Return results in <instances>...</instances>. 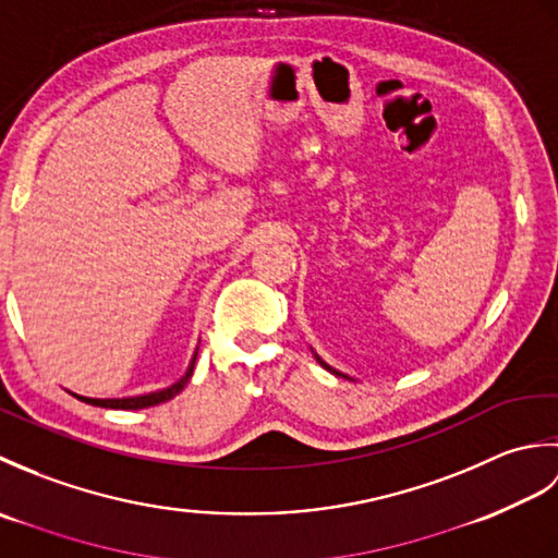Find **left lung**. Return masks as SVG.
Wrapping results in <instances>:
<instances>
[{
  "label": "left lung",
  "instance_id": "left-lung-1",
  "mask_svg": "<svg viewBox=\"0 0 558 558\" xmlns=\"http://www.w3.org/2000/svg\"><path fill=\"white\" fill-rule=\"evenodd\" d=\"M316 360H318V357H316ZM318 364H322V366H324V369H328V372H333V374H338L336 369H330V366H328V364H326L324 360H318ZM338 376H342V374H338ZM342 378H348V376H342Z\"/></svg>",
  "mask_w": 558,
  "mask_h": 558
}]
</instances>
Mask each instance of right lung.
<instances>
[{"label":"right lung","mask_w":558,"mask_h":558,"mask_svg":"<svg viewBox=\"0 0 558 558\" xmlns=\"http://www.w3.org/2000/svg\"><path fill=\"white\" fill-rule=\"evenodd\" d=\"M194 364H196V354L192 364H189L186 374L177 381L174 386L165 388V390H158V393H148V396H136V398H108V400H100V398H81L76 396L78 400L88 402V405H96V408H110V410H141V408H153V405H160V402L174 398L180 390L189 384V378H192L194 374Z\"/></svg>","instance_id":"1"}]
</instances>
